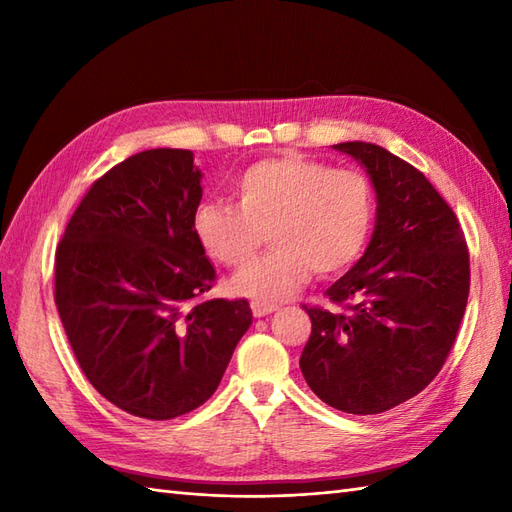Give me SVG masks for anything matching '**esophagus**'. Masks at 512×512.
Wrapping results in <instances>:
<instances>
[{"instance_id": "esophagus-1", "label": "esophagus", "mask_w": 512, "mask_h": 512, "mask_svg": "<svg viewBox=\"0 0 512 512\" xmlns=\"http://www.w3.org/2000/svg\"><path fill=\"white\" fill-rule=\"evenodd\" d=\"M250 310H253L255 317H266V314L275 312L277 306H275V303H266V301H253V303H250Z\"/></svg>"}]
</instances>
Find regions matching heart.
Masks as SVG:
<instances>
[{
    "mask_svg": "<svg viewBox=\"0 0 512 512\" xmlns=\"http://www.w3.org/2000/svg\"><path fill=\"white\" fill-rule=\"evenodd\" d=\"M231 189L237 206L209 200L193 213L204 255L239 270L253 262L266 233L275 246L231 281L235 295L284 299L312 270L339 275L361 257L372 233L374 193L361 171L286 154L244 167Z\"/></svg>",
    "mask_w": 512,
    "mask_h": 512,
    "instance_id": "1",
    "label": "heart"
}]
</instances>
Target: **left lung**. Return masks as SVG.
<instances>
[{
	"instance_id": "8db88e82",
	"label": "left lung",
	"mask_w": 512,
	"mask_h": 512,
	"mask_svg": "<svg viewBox=\"0 0 512 512\" xmlns=\"http://www.w3.org/2000/svg\"><path fill=\"white\" fill-rule=\"evenodd\" d=\"M336 151L365 167L376 226L365 255L325 295L347 312L306 308L301 374L325 405L372 416L438 376L469 299V248L451 206L409 162L372 143Z\"/></svg>"
}]
</instances>
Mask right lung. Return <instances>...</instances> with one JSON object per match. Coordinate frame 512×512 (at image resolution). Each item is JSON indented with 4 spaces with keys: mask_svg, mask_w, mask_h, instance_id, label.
I'll list each match as a JSON object with an SVG mask.
<instances>
[{
    "mask_svg": "<svg viewBox=\"0 0 512 512\" xmlns=\"http://www.w3.org/2000/svg\"><path fill=\"white\" fill-rule=\"evenodd\" d=\"M202 173L189 149H149L96 180L57 246L54 303L83 374L132 416L171 420L213 396L253 323L193 233Z\"/></svg>",
    "mask_w": 512,
    "mask_h": 512,
    "instance_id": "obj_1",
    "label": "right lung"
}]
</instances>
